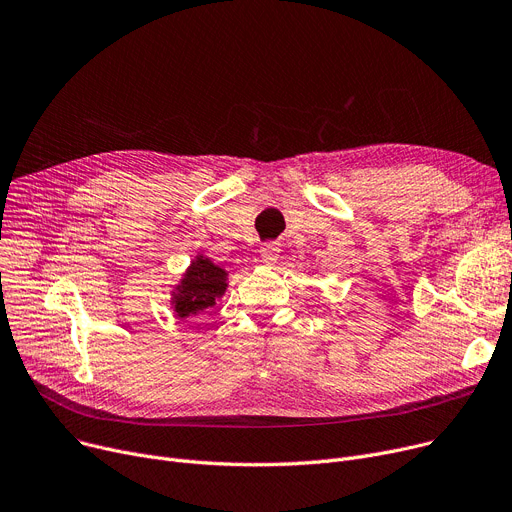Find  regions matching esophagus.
<instances>
[{"label": "esophagus", "mask_w": 512, "mask_h": 512, "mask_svg": "<svg viewBox=\"0 0 512 512\" xmlns=\"http://www.w3.org/2000/svg\"><path fill=\"white\" fill-rule=\"evenodd\" d=\"M261 253V261L267 265H274L280 259V245L278 243H265L259 249Z\"/></svg>", "instance_id": "esophagus-1"}]
</instances>
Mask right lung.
Masks as SVG:
<instances>
[{
    "label": "right lung",
    "instance_id": "obj_1",
    "mask_svg": "<svg viewBox=\"0 0 512 512\" xmlns=\"http://www.w3.org/2000/svg\"><path fill=\"white\" fill-rule=\"evenodd\" d=\"M228 271L208 255L197 253L183 271L179 284L170 290V309L179 321L197 319L226 294Z\"/></svg>",
    "mask_w": 512,
    "mask_h": 512
}]
</instances>
